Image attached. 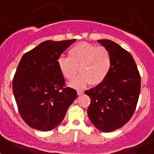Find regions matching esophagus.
I'll use <instances>...</instances> for the list:
<instances>
[{
	"instance_id": "34e87169",
	"label": "esophagus",
	"mask_w": 154,
	"mask_h": 154,
	"mask_svg": "<svg viewBox=\"0 0 154 154\" xmlns=\"http://www.w3.org/2000/svg\"><path fill=\"white\" fill-rule=\"evenodd\" d=\"M77 93H78V95H82V94H83V91L78 90L77 91Z\"/></svg>"
}]
</instances>
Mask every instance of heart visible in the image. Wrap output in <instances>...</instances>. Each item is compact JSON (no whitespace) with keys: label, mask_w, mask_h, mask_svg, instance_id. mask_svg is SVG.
<instances>
[{"label":"heart","mask_w":154,"mask_h":154,"mask_svg":"<svg viewBox=\"0 0 154 154\" xmlns=\"http://www.w3.org/2000/svg\"><path fill=\"white\" fill-rule=\"evenodd\" d=\"M112 65V59L108 49L88 42L77 44L70 49L68 57L58 59V69L67 80L75 78L79 71L81 72L71 82L75 88H83L91 83L92 85L102 83L110 73Z\"/></svg>","instance_id":"b5f03b06"}]
</instances>
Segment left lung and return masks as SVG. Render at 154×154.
I'll return each mask as SVG.
<instances>
[{
  "label": "left lung",
  "instance_id": "8db88e82",
  "mask_svg": "<svg viewBox=\"0 0 154 154\" xmlns=\"http://www.w3.org/2000/svg\"><path fill=\"white\" fill-rule=\"evenodd\" d=\"M112 59L110 73L103 83L86 91L91 103L88 117L102 132L121 128L135 112L140 91V75L133 56L114 42L98 40Z\"/></svg>",
  "mask_w": 154,
  "mask_h": 154
}]
</instances>
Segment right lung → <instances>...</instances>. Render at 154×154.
Segmentation results:
<instances>
[{"label": "right lung", "instance_id": "obj_1", "mask_svg": "<svg viewBox=\"0 0 154 154\" xmlns=\"http://www.w3.org/2000/svg\"><path fill=\"white\" fill-rule=\"evenodd\" d=\"M75 39L45 41L21 58L13 79L18 112L31 128L50 131L58 126L77 97L66 87L58 59Z\"/></svg>", "mask_w": 154, "mask_h": 154}]
</instances>
